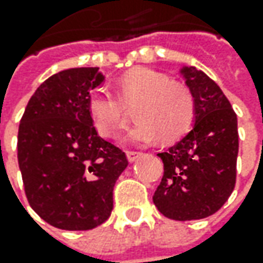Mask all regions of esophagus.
<instances>
[{
    "label": "esophagus",
    "mask_w": 263,
    "mask_h": 263,
    "mask_svg": "<svg viewBox=\"0 0 263 263\" xmlns=\"http://www.w3.org/2000/svg\"><path fill=\"white\" fill-rule=\"evenodd\" d=\"M141 156V153L138 151H126V157H128V161H135Z\"/></svg>",
    "instance_id": "obj_1"
}]
</instances>
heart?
Listing matches in <instances>:
<instances>
[{
    "label": "heart",
    "instance_id": "obj_1",
    "mask_svg": "<svg viewBox=\"0 0 263 263\" xmlns=\"http://www.w3.org/2000/svg\"><path fill=\"white\" fill-rule=\"evenodd\" d=\"M125 102L141 99L135 110L138 122L126 132L125 140L135 145H148L163 135L176 140L189 131L195 119V99L183 84L156 69L138 67L126 71L118 81ZM88 114L96 129L106 138L114 137L125 122L122 100L110 90L100 87L90 91Z\"/></svg>",
    "mask_w": 263,
    "mask_h": 263
}]
</instances>
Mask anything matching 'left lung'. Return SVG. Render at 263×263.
I'll return each mask as SVG.
<instances>
[{"mask_svg":"<svg viewBox=\"0 0 263 263\" xmlns=\"http://www.w3.org/2000/svg\"><path fill=\"white\" fill-rule=\"evenodd\" d=\"M195 99L192 129L159 153L164 175L153 202L164 217L187 221L217 213L236 185L237 116L221 88L195 67L180 69Z\"/></svg>","mask_w":263,"mask_h":263,"instance_id":"1","label":"left lung"}]
</instances>
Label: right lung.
<instances>
[{
  "mask_svg": "<svg viewBox=\"0 0 263 263\" xmlns=\"http://www.w3.org/2000/svg\"><path fill=\"white\" fill-rule=\"evenodd\" d=\"M99 68H69L43 81L18 126L17 157L27 201L62 230H91L114 210V186L128 166L122 149L93 126L87 100Z\"/></svg>",
  "mask_w": 263,
  "mask_h": 263,
  "instance_id": "right-lung-1",
  "label": "right lung"
}]
</instances>
